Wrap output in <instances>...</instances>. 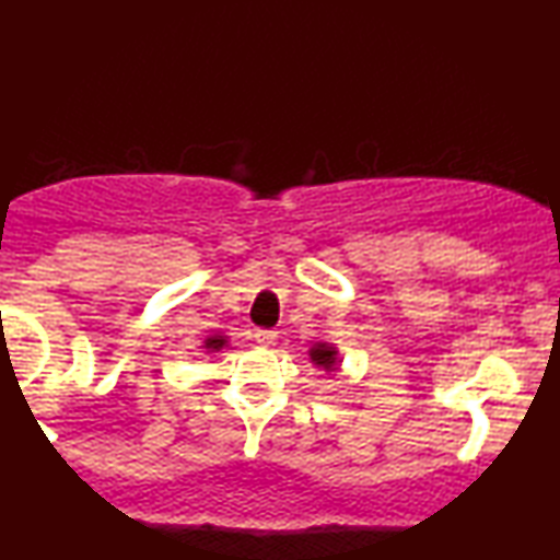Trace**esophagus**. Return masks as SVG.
Listing matches in <instances>:
<instances>
[{"label": "esophagus", "mask_w": 560, "mask_h": 560, "mask_svg": "<svg viewBox=\"0 0 560 560\" xmlns=\"http://www.w3.org/2000/svg\"><path fill=\"white\" fill-rule=\"evenodd\" d=\"M275 339H278V334L267 331V328H257L255 331V341L259 343V347H270V343H275Z\"/></svg>", "instance_id": "obj_1"}]
</instances>
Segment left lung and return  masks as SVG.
I'll list each match as a JSON object with an SVG mask.
<instances>
[{
    "label": "left lung",
    "instance_id": "obj_1",
    "mask_svg": "<svg viewBox=\"0 0 560 560\" xmlns=\"http://www.w3.org/2000/svg\"><path fill=\"white\" fill-rule=\"evenodd\" d=\"M308 359L316 370L326 372L328 377H336L341 372V357H339V347L331 341H316L308 349Z\"/></svg>",
    "mask_w": 560,
    "mask_h": 560
}]
</instances>
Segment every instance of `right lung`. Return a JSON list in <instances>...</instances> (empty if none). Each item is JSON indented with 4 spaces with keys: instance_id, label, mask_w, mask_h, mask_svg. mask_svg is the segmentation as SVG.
<instances>
[{
    "instance_id": "right-lung-1",
    "label": "right lung",
    "mask_w": 560,
    "mask_h": 560,
    "mask_svg": "<svg viewBox=\"0 0 560 560\" xmlns=\"http://www.w3.org/2000/svg\"><path fill=\"white\" fill-rule=\"evenodd\" d=\"M224 347H229V336L224 334H213L209 336V339H203L201 349L206 351V354H213V351H221Z\"/></svg>"
}]
</instances>
